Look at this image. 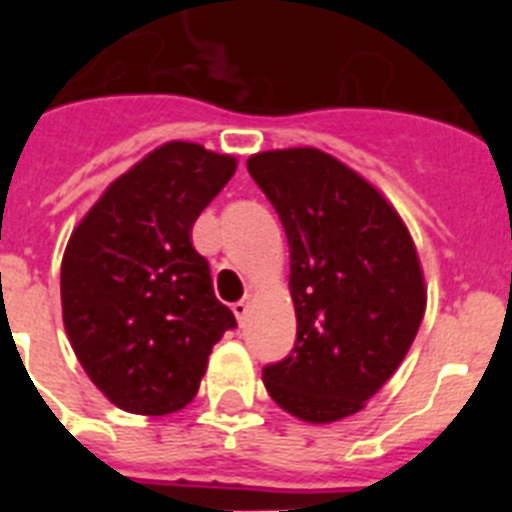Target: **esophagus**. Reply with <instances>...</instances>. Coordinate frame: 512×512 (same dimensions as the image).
<instances>
[{"mask_svg":"<svg viewBox=\"0 0 512 512\" xmlns=\"http://www.w3.org/2000/svg\"><path fill=\"white\" fill-rule=\"evenodd\" d=\"M248 307H251V305H248V300H238V302H235V305H233V312H235V318H238V323H246V318H248Z\"/></svg>","mask_w":512,"mask_h":512,"instance_id":"1","label":"esophagus"}]
</instances>
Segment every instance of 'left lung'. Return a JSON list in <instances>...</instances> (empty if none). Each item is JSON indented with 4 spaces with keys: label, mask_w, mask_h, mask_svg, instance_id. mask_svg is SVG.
<instances>
[{
    "label": "left lung",
    "mask_w": 512,
    "mask_h": 512,
    "mask_svg": "<svg viewBox=\"0 0 512 512\" xmlns=\"http://www.w3.org/2000/svg\"><path fill=\"white\" fill-rule=\"evenodd\" d=\"M248 174L289 243L297 341L264 366L271 400L305 423L359 413L397 372L425 312L418 251L395 207L318 148L264 151Z\"/></svg>",
    "instance_id": "8db88e82"
}]
</instances>
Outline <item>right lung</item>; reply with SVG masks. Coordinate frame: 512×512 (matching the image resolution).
<instances>
[{
  "label": "right lung",
  "instance_id": "obj_1",
  "mask_svg": "<svg viewBox=\"0 0 512 512\" xmlns=\"http://www.w3.org/2000/svg\"><path fill=\"white\" fill-rule=\"evenodd\" d=\"M235 158L171 140L115 179L69 238L63 325L104 397L135 415L182 410L233 312L215 297L192 225Z\"/></svg>",
  "mask_w": 512,
  "mask_h": 512
}]
</instances>
